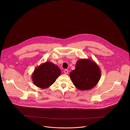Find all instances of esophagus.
Wrapping results in <instances>:
<instances>
[{"label":"esophagus","instance_id":"esophagus-1","mask_svg":"<svg viewBox=\"0 0 130 130\" xmlns=\"http://www.w3.org/2000/svg\"><path fill=\"white\" fill-rule=\"evenodd\" d=\"M64 74H67L69 73V71H68L67 70H64Z\"/></svg>","mask_w":130,"mask_h":130}]
</instances>
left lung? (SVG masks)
Here are the masks:
<instances>
[{
    "label": "left lung",
    "instance_id": "obj_1",
    "mask_svg": "<svg viewBox=\"0 0 130 130\" xmlns=\"http://www.w3.org/2000/svg\"><path fill=\"white\" fill-rule=\"evenodd\" d=\"M101 76L99 66L89 58H80L77 61L75 69L70 74L74 86L81 91L92 89L97 85Z\"/></svg>",
    "mask_w": 130,
    "mask_h": 130
}]
</instances>
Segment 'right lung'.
<instances>
[{
  "label": "right lung",
  "mask_w": 130,
  "mask_h": 130,
  "mask_svg": "<svg viewBox=\"0 0 130 130\" xmlns=\"http://www.w3.org/2000/svg\"><path fill=\"white\" fill-rule=\"evenodd\" d=\"M61 74V71L52 62H45L37 67L33 72L31 78L37 87L45 89L52 85Z\"/></svg>",
  "instance_id": "1"
}]
</instances>
